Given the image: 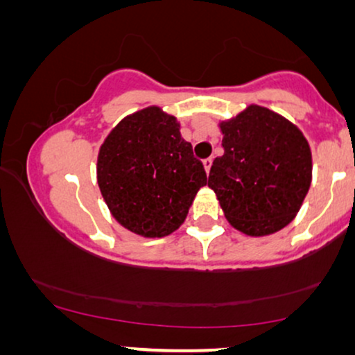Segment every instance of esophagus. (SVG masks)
Wrapping results in <instances>:
<instances>
[{
	"instance_id": "obj_1",
	"label": "esophagus",
	"mask_w": 355,
	"mask_h": 355,
	"mask_svg": "<svg viewBox=\"0 0 355 355\" xmlns=\"http://www.w3.org/2000/svg\"><path fill=\"white\" fill-rule=\"evenodd\" d=\"M202 166H204V171H206V172L209 173V171H211V166H212V159H211V157L204 159V161H202Z\"/></svg>"
}]
</instances>
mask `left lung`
<instances>
[{"instance_id": "1", "label": "left lung", "mask_w": 355, "mask_h": 355, "mask_svg": "<svg viewBox=\"0 0 355 355\" xmlns=\"http://www.w3.org/2000/svg\"><path fill=\"white\" fill-rule=\"evenodd\" d=\"M223 156L209 172L227 220L249 236H266L296 216L312 180V154L294 123L251 104L220 122Z\"/></svg>"}]
</instances>
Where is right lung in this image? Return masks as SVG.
Masks as SVG:
<instances>
[{"label":"right lung","mask_w":355,"mask_h":355,"mask_svg":"<svg viewBox=\"0 0 355 355\" xmlns=\"http://www.w3.org/2000/svg\"><path fill=\"white\" fill-rule=\"evenodd\" d=\"M98 184L112 217L130 232L161 238L182 225L207 183L173 116L156 106L117 123L98 154Z\"/></svg>","instance_id":"add662e5"}]
</instances>
